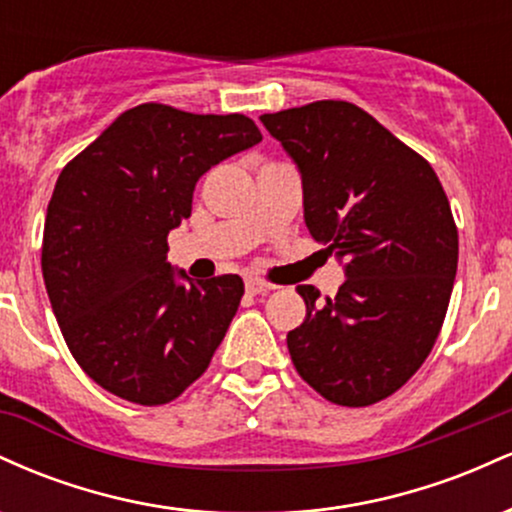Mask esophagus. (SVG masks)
Returning <instances> with one entry per match:
<instances>
[{"label": "esophagus", "instance_id": "1", "mask_svg": "<svg viewBox=\"0 0 512 512\" xmlns=\"http://www.w3.org/2000/svg\"><path fill=\"white\" fill-rule=\"evenodd\" d=\"M272 289H274L272 284H267V281L257 279V276H248V279H245V291H248L250 296H257V293H267V291H272Z\"/></svg>", "mask_w": 512, "mask_h": 512}]
</instances>
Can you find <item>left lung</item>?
Instances as JSON below:
<instances>
[{
	"instance_id": "obj_1",
	"label": "left lung",
	"mask_w": 512,
	"mask_h": 512,
	"mask_svg": "<svg viewBox=\"0 0 512 512\" xmlns=\"http://www.w3.org/2000/svg\"><path fill=\"white\" fill-rule=\"evenodd\" d=\"M296 163L310 236L346 281L320 303L298 286L301 327L286 334L301 378L342 407L397 392L436 344L457 272V228L436 170L375 117L317 101L260 117Z\"/></svg>"
}]
</instances>
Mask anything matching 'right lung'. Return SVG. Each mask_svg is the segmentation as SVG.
Returning a JSON list of instances; mask_svg holds the SVG:
<instances>
[{"label": "right lung", "instance_id": "right-lung-1", "mask_svg": "<svg viewBox=\"0 0 512 512\" xmlns=\"http://www.w3.org/2000/svg\"><path fill=\"white\" fill-rule=\"evenodd\" d=\"M260 142L245 115L144 103L64 166L45 216L43 279L64 342L103 390L154 407L209 368L243 279L192 281L168 262V233L192 214L209 168Z\"/></svg>", "mask_w": 512, "mask_h": 512}]
</instances>
